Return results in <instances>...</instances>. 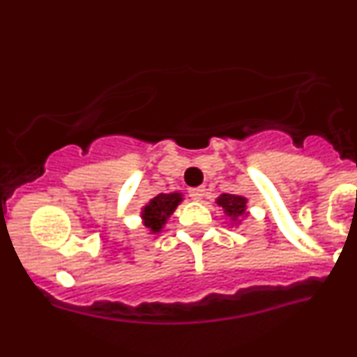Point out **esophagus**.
<instances>
[{
    "mask_svg": "<svg viewBox=\"0 0 357 357\" xmlns=\"http://www.w3.org/2000/svg\"><path fill=\"white\" fill-rule=\"evenodd\" d=\"M204 191H206L204 188H191L190 196L195 199V202H202L203 196H204Z\"/></svg>",
    "mask_w": 357,
    "mask_h": 357,
    "instance_id": "1",
    "label": "esophagus"
}]
</instances>
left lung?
I'll return each mask as SVG.
<instances>
[{
    "label": "left lung",
    "mask_w": 357,
    "mask_h": 357,
    "mask_svg": "<svg viewBox=\"0 0 357 357\" xmlns=\"http://www.w3.org/2000/svg\"><path fill=\"white\" fill-rule=\"evenodd\" d=\"M216 204L225 211V215L230 216L231 221H238L241 216H247V198L238 195H228V192H223V195L218 196L216 199Z\"/></svg>",
    "instance_id": "obj_1"
}]
</instances>
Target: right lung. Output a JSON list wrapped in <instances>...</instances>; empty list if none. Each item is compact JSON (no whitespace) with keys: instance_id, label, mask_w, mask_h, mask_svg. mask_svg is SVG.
<instances>
[{"instance_id":"add662e5","label":"right lung","mask_w":357,"mask_h":357,"mask_svg":"<svg viewBox=\"0 0 357 357\" xmlns=\"http://www.w3.org/2000/svg\"><path fill=\"white\" fill-rule=\"evenodd\" d=\"M183 202L181 192H161L154 196L149 203L142 208L141 218L146 228H149L151 233H159L166 225L167 218L173 215L178 204Z\"/></svg>"}]
</instances>
